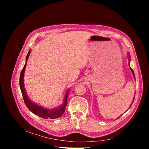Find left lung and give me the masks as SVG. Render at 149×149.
Segmentation results:
<instances>
[{"instance_id":"1","label":"left lung","mask_w":149,"mask_h":149,"mask_svg":"<svg viewBox=\"0 0 149 149\" xmlns=\"http://www.w3.org/2000/svg\"><path fill=\"white\" fill-rule=\"evenodd\" d=\"M130 70H131L132 71V73H133V74H134V77H135V75H134V71H133V70H132V69L131 68H130ZM133 102H134V101H133Z\"/></svg>"}]
</instances>
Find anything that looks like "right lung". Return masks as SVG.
I'll use <instances>...</instances> for the list:
<instances>
[{
	"label": "right lung",
	"mask_w": 149,
	"mask_h": 149,
	"mask_svg": "<svg viewBox=\"0 0 149 149\" xmlns=\"http://www.w3.org/2000/svg\"><path fill=\"white\" fill-rule=\"evenodd\" d=\"M30 53V50L28 52L27 55H26V63L24 65L23 69L22 70L20 75V90L22 94V96H23L25 104H26V107H28V109L31 112H33V114H35V115H37L39 117H41V118L43 119H53L60 118V117H61L63 114H64V112L65 111V108L66 107L67 103H68L67 99H68V91H67L66 94L64 104L61 107L58 108V109H53L52 111L47 110L45 109H43V108L35 104L34 103H33L29 100L27 97V95H26V92L25 91V88H24V72L26 68V61L28 60Z\"/></svg>",
	"instance_id": "right-lung-1"
}]
</instances>
